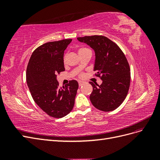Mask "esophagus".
<instances>
[{
    "label": "esophagus",
    "mask_w": 160,
    "mask_h": 160,
    "mask_svg": "<svg viewBox=\"0 0 160 160\" xmlns=\"http://www.w3.org/2000/svg\"><path fill=\"white\" fill-rule=\"evenodd\" d=\"M83 84H84V82L83 81H79V87L82 86Z\"/></svg>",
    "instance_id": "1"
}]
</instances>
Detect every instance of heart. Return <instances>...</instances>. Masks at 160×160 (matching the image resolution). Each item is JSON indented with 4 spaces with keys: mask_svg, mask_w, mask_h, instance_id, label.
Segmentation results:
<instances>
[{
    "mask_svg": "<svg viewBox=\"0 0 160 160\" xmlns=\"http://www.w3.org/2000/svg\"><path fill=\"white\" fill-rule=\"evenodd\" d=\"M88 50H89L88 49H87V48H81V49H79V52H83V51H88ZM65 59H66V56H65L64 57V61L65 62ZM83 75H81V77H83Z\"/></svg>",
    "mask_w": 160,
    "mask_h": 160,
    "instance_id": "b5f03b06",
    "label": "heart"
}]
</instances>
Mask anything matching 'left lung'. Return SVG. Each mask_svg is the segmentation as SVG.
I'll use <instances>...</instances> for the list:
<instances>
[{"instance_id":"left-lung-1","label":"left lung","mask_w":160,"mask_h":160,"mask_svg":"<svg viewBox=\"0 0 160 160\" xmlns=\"http://www.w3.org/2000/svg\"><path fill=\"white\" fill-rule=\"evenodd\" d=\"M77 40L88 45L95 51L94 71L102 83L93 82L90 95L91 103L103 111L117 109L128 95L130 85V69L124 53L108 37L101 35L78 37Z\"/></svg>"}]
</instances>
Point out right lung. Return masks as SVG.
<instances>
[{
	"label": "right lung",
	"instance_id": "1",
	"mask_svg": "<svg viewBox=\"0 0 160 160\" xmlns=\"http://www.w3.org/2000/svg\"><path fill=\"white\" fill-rule=\"evenodd\" d=\"M72 39L48 42L33 51L27 68V83L31 95L42 111L52 118H61L73 108L79 84L69 81L59 87L57 75L65 71L63 55Z\"/></svg>",
	"mask_w": 160,
	"mask_h": 160
}]
</instances>
